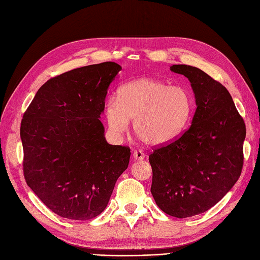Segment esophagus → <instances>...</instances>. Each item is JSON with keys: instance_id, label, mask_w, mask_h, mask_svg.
I'll return each mask as SVG.
<instances>
[{"instance_id": "obj_1", "label": "esophagus", "mask_w": 260, "mask_h": 260, "mask_svg": "<svg viewBox=\"0 0 260 260\" xmlns=\"http://www.w3.org/2000/svg\"><path fill=\"white\" fill-rule=\"evenodd\" d=\"M133 158L136 160H143L145 158V153L142 149H136V151H133Z\"/></svg>"}]
</instances>
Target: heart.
Listing matches in <instances>:
<instances>
[{"mask_svg":"<svg viewBox=\"0 0 260 260\" xmlns=\"http://www.w3.org/2000/svg\"><path fill=\"white\" fill-rule=\"evenodd\" d=\"M193 107V98L183 86L140 79L122 85L117 99L106 102L104 112L113 133L124 132L133 119V130L141 140L151 145H161L184 131Z\"/></svg>","mask_w":260,"mask_h":260,"instance_id":"b5f03b06","label":"heart"}]
</instances>
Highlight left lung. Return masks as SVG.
I'll use <instances>...</instances> for the list:
<instances>
[{
    "label": "left lung",
    "instance_id": "obj_1",
    "mask_svg": "<svg viewBox=\"0 0 260 260\" xmlns=\"http://www.w3.org/2000/svg\"><path fill=\"white\" fill-rule=\"evenodd\" d=\"M170 70L190 80L198 108L182 136L148 156L151 192L167 215L187 218L215 206L239 180L246 128L221 83L188 65Z\"/></svg>",
    "mask_w": 260,
    "mask_h": 260
}]
</instances>
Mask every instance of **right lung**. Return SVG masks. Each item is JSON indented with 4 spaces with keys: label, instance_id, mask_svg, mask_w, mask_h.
I'll return each mask as SVG.
<instances>
[{
    "label": "right lung",
    "instance_id": "right-lung-1",
    "mask_svg": "<svg viewBox=\"0 0 260 260\" xmlns=\"http://www.w3.org/2000/svg\"><path fill=\"white\" fill-rule=\"evenodd\" d=\"M120 70L105 61L53 77L23 113V177L44 205L62 218L99 216L128 168L129 146L108 144L99 119L108 86Z\"/></svg>",
    "mask_w": 260,
    "mask_h": 260
}]
</instances>
